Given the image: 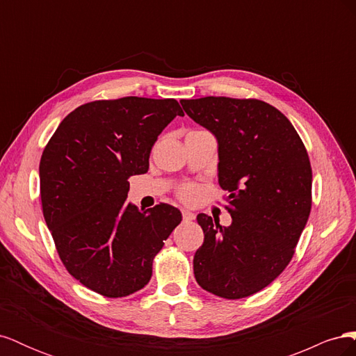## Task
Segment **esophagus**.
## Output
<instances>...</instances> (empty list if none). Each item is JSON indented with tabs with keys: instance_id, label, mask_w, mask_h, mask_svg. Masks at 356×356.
Masks as SVG:
<instances>
[{
	"instance_id": "1",
	"label": "esophagus",
	"mask_w": 356,
	"mask_h": 356,
	"mask_svg": "<svg viewBox=\"0 0 356 356\" xmlns=\"http://www.w3.org/2000/svg\"><path fill=\"white\" fill-rule=\"evenodd\" d=\"M182 220L184 221H193L196 218V213L191 212V211H187V209H182Z\"/></svg>"
}]
</instances>
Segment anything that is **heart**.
Wrapping results in <instances>:
<instances>
[{
	"label": "heart",
	"instance_id": "1",
	"mask_svg": "<svg viewBox=\"0 0 356 356\" xmlns=\"http://www.w3.org/2000/svg\"><path fill=\"white\" fill-rule=\"evenodd\" d=\"M199 196V188L196 186H186L179 190V197L186 202H193Z\"/></svg>",
	"mask_w": 356,
	"mask_h": 356
}]
</instances>
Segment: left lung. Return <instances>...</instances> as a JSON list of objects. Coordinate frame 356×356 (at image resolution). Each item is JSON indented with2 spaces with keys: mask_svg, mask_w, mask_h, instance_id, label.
Wrapping results in <instances>:
<instances>
[{
  "mask_svg": "<svg viewBox=\"0 0 356 356\" xmlns=\"http://www.w3.org/2000/svg\"><path fill=\"white\" fill-rule=\"evenodd\" d=\"M190 118L218 143V182L229 191V227L197 215L204 239L195 254L197 284L243 298L284 272L307 222L312 168L288 118L258 99H181Z\"/></svg>",
  "mask_w": 356,
  "mask_h": 356,
  "instance_id": "8db88e82",
  "label": "left lung"
}]
</instances>
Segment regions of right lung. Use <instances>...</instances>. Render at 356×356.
<instances>
[{"label": "right lung", "instance_id": "1", "mask_svg": "<svg viewBox=\"0 0 356 356\" xmlns=\"http://www.w3.org/2000/svg\"><path fill=\"white\" fill-rule=\"evenodd\" d=\"M184 111L175 99L95 101L70 113L40 161L42 213L63 266L105 297L144 288L153 258L182 215L126 202L127 178L145 174L157 136Z\"/></svg>", "mask_w": 356, "mask_h": 356}]
</instances>
